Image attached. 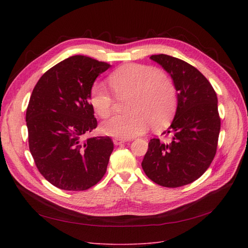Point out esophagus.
<instances>
[{
  "mask_svg": "<svg viewBox=\"0 0 248 248\" xmlns=\"http://www.w3.org/2000/svg\"><path fill=\"white\" fill-rule=\"evenodd\" d=\"M114 140V144L116 145V146H120V145H122V144H124V142H126L127 140H123V139H114L112 140Z\"/></svg>",
  "mask_w": 248,
  "mask_h": 248,
  "instance_id": "1",
  "label": "esophagus"
}]
</instances>
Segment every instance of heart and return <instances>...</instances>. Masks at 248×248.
<instances>
[{"label": "heart", "instance_id": "obj_1", "mask_svg": "<svg viewBox=\"0 0 248 248\" xmlns=\"http://www.w3.org/2000/svg\"><path fill=\"white\" fill-rule=\"evenodd\" d=\"M109 86L119 99L129 96L126 109L101 124V131L117 139H132L149 128L151 121L161 126L172 116L177 107L174 82L152 66L127 64L119 67L108 78ZM89 102L97 115H110L115 98L101 82H95L89 94Z\"/></svg>", "mask_w": 248, "mask_h": 248}]
</instances>
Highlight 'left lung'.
<instances>
[{
    "label": "left lung",
    "instance_id": "8db88e82",
    "mask_svg": "<svg viewBox=\"0 0 248 248\" xmlns=\"http://www.w3.org/2000/svg\"><path fill=\"white\" fill-rule=\"evenodd\" d=\"M150 59L170 76L178 103L174 120L162 133L170 134V140H150L141 168L156 184L175 188L198 180L214 158L220 131L217 96L192 65L163 54Z\"/></svg>",
    "mask_w": 248,
    "mask_h": 248
}]
</instances>
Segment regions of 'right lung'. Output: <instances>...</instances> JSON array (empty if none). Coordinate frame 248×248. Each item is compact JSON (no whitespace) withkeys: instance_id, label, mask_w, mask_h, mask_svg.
<instances>
[{"instance_id":"right-lung-1","label":"right lung","mask_w":248,"mask_h":248,"mask_svg":"<svg viewBox=\"0 0 248 248\" xmlns=\"http://www.w3.org/2000/svg\"><path fill=\"white\" fill-rule=\"evenodd\" d=\"M109 67L72 56L51 67L33 90L26 114L30 152L40 174L60 189L87 190L106 174L114 142L84 138L97 127L90 90Z\"/></svg>"}]
</instances>
